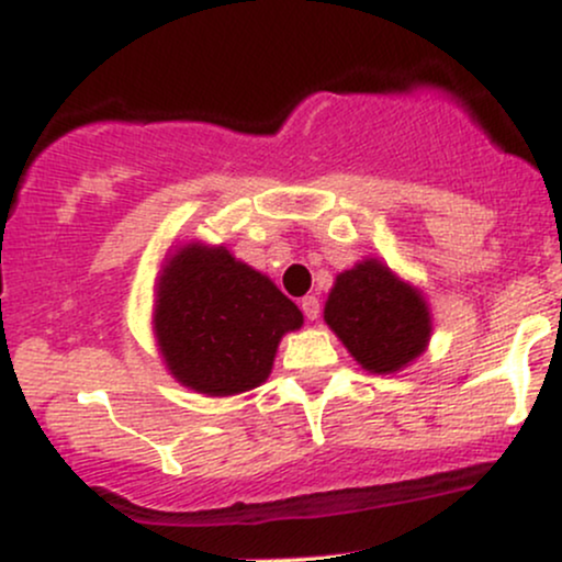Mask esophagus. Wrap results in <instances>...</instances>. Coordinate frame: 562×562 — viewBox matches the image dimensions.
Here are the masks:
<instances>
[{
    "mask_svg": "<svg viewBox=\"0 0 562 562\" xmlns=\"http://www.w3.org/2000/svg\"><path fill=\"white\" fill-rule=\"evenodd\" d=\"M301 312L306 314L308 319H317L319 317V299H317V295H306V299H301Z\"/></svg>",
    "mask_w": 562,
    "mask_h": 562,
    "instance_id": "34e87169",
    "label": "esophagus"
}]
</instances>
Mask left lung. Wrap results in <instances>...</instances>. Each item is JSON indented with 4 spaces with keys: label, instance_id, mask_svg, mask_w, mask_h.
<instances>
[{
    "label": "left lung",
    "instance_id": "1",
    "mask_svg": "<svg viewBox=\"0 0 562 562\" xmlns=\"http://www.w3.org/2000/svg\"><path fill=\"white\" fill-rule=\"evenodd\" d=\"M325 322L364 370L396 372L420 357L430 338L428 306L417 290L375 259L338 274Z\"/></svg>",
    "mask_w": 562,
    "mask_h": 562
}]
</instances>
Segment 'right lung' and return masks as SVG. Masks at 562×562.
I'll use <instances>...</instances> for the list:
<instances>
[{
    "mask_svg": "<svg viewBox=\"0 0 562 562\" xmlns=\"http://www.w3.org/2000/svg\"><path fill=\"white\" fill-rule=\"evenodd\" d=\"M303 314L269 277L229 250L187 245L158 280L156 335L171 375L209 396L256 389Z\"/></svg>",
    "mask_w": 562,
    "mask_h": 562,
    "instance_id": "add662e5",
    "label": "right lung"
}]
</instances>
